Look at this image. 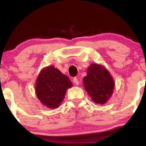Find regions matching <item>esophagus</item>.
<instances>
[{
  "instance_id": "esophagus-1",
  "label": "esophagus",
  "mask_w": 146,
  "mask_h": 146,
  "mask_svg": "<svg viewBox=\"0 0 146 146\" xmlns=\"http://www.w3.org/2000/svg\"><path fill=\"white\" fill-rule=\"evenodd\" d=\"M73 83L75 84V85H79V84H80V82H79L78 79L77 78H74L73 79Z\"/></svg>"
}]
</instances>
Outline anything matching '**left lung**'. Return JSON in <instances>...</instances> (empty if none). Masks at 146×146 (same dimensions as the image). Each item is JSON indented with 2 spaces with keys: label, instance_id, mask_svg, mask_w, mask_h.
Wrapping results in <instances>:
<instances>
[{
  "label": "left lung",
  "instance_id": "8db88e82",
  "mask_svg": "<svg viewBox=\"0 0 146 146\" xmlns=\"http://www.w3.org/2000/svg\"><path fill=\"white\" fill-rule=\"evenodd\" d=\"M83 83L92 100L99 104H104L108 101L113 94L115 86L109 72L97 64H93L88 67Z\"/></svg>",
  "mask_w": 146,
  "mask_h": 146
}]
</instances>
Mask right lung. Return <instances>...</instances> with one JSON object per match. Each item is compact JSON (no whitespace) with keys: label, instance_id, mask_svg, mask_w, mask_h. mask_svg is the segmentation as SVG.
I'll return each mask as SVG.
<instances>
[{"label":"right lung","instance_id":"add662e5","mask_svg":"<svg viewBox=\"0 0 146 146\" xmlns=\"http://www.w3.org/2000/svg\"><path fill=\"white\" fill-rule=\"evenodd\" d=\"M71 86L69 78L51 66L42 70L38 75L36 93L43 104L48 108H56L62 102L66 89Z\"/></svg>","mask_w":146,"mask_h":146}]
</instances>
